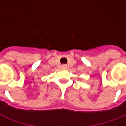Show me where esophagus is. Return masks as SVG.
Listing matches in <instances>:
<instances>
[{"label":"esophagus","mask_w":126,"mask_h":126,"mask_svg":"<svg viewBox=\"0 0 126 126\" xmlns=\"http://www.w3.org/2000/svg\"><path fill=\"white\" fill-rule=\"evenodd\" d=\"M61 67H62L63 69H67V65H65V64H63V65H61Z\"/></svg>","instance_id":"esophagus-1"}]
</instances>
